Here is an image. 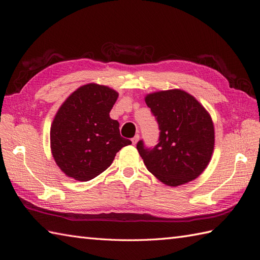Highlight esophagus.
I'll return each instance as SVG.
<instances>
[{
    "label": "esophagus",
    "instance_id": "1",
    "mask_svg": "<svg viewBox=\"0 0 260 260\" xmlns=\"http://www.w3.org/2000/svg\"><path fill=\"white\" fill-rule=\"evenodd\" d=\"M139 139H140V136H139V135H136L135 137H133V138L131 139V142H132V144H133V145H136V144L138 143Z\"/></svg>",
    "mask_w": 260,
    "mask_h": 260
}]
</instances>
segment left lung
Masks as SVG:
<instances>
[{"mask_svg": "<svg viewBox=\"0 0 260 260\" xmlns=\"http://www.w3.org/2000/svg\"><path fill=\"white\" fill-rule=\"evenodd\" d=\"M145 103L160 130L154 147H146L142 140L137 144L147 170L169 186L198 178L209 164L215 145L214 123L206 109L179 89L147 94Z\"/></svg>", "mask_w": 260, "mask_h": 260, "instance_id": "8db88e82", "label": "left lung"}]
</instances>
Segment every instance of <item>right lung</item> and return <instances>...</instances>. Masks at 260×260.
Here are the masks:
<instances>
[{
  "mask_svg": "<svg viewBox=\"0 0 260 260\" xmlns=\"http://www.w3.org/2000/svg\"><path fill=\"white\" fill-rule=\"evenodd\" d=\"M118 93L89 83L70 94L51 127V149L57 166L78 181H89L111 166L116 153L131 141L120 136L119 122L109 117Z\"/></svg>",
  "mask_w": 260,
  "mask_h": 260,
  "instance_id": "right-lung-1",
  "label": "right lung"
}]
</instances>
